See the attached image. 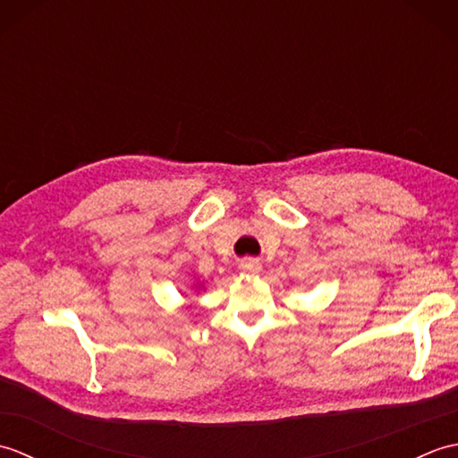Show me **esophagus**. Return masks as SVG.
<instances>
[{"mask_svg":"<svg viewBox=\"0 0 458 458\" xmlns=\"http://www.w3.org/2000/svg\"><path fill=\"white\" fill-rule=\"evenodd\" d=\"M240 269L248 271V274H258V271L261 269V264H259V259L246 258V259L240 261Z\"/></svg>","mask_w":458,"mask_h":458,"instance_id":"1","label":"esophagus"}]
</instances>
